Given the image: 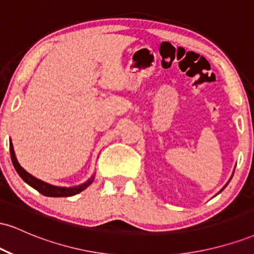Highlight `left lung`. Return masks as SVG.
<instances>
[{
  "label": "left lung",
  "mask_w": 254,
  "mask_h": 254,
  "mask_svg": "<svg viewBox=\"0 0 254 254\" xmlns=\"http://www.w3.org/2000/svg\"><path fill=\"white\" fill-rule=\"evenodd\" d=\"M230 179H232V177H230ZM230 179L228 180V183L230 182ZM228 183H227V184H226V185H224V186H223V188H222V190H221V191H223V190H224V188H226V186H227V185H228ZM221 191H220V192H221ZM220 192H218V193H220Z\"/></svg>",
  "instance_id": "1"
}]
</instances>
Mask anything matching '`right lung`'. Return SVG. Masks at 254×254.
<instances>
[{
	"mask_svg": "<svg viewBox=\"0 0 254 254\" xmlns=\"http://www.w3.org/2000/svg\"><path fill=\"white\" fill-rule=\"evenodd\" d=\"M9 150H10V157H11V162H13L14 168L17 172L21 179L24 180L26 184L31 186V188L36 189L38 192L44 194L46 197H70L74 196V194L80 193L81 191H83L84 189H87L88 186L94 182L95 174H93L92 177L89 178L87 182H84L83 184H80L77 186H71V188H64V186H56V185H51V184L43 182V180L38 179V178L33 177L32 174L28 173L27 171L24 170L21 167V165L17 162V159L15 156V151H14V147L11 141L9 142Z\"/></svg>",
	"mask_w": 254,
	"mask_h": 254,
	"instance_id": "obj_1",
	"label": "right lung"
}]
</instances>
